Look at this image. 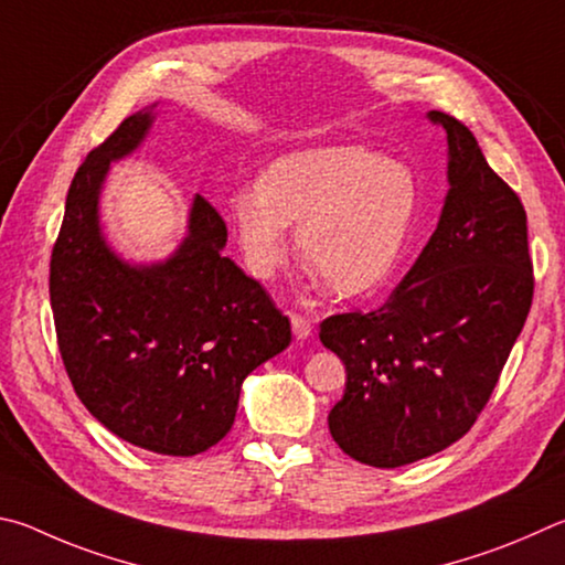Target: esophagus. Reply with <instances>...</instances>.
Returning a JSON list of instances; mask_svg holds the SVG:
<instances>
[{
	"label": "esophagus",
	"mask_w": 565,
	"mask_h": 565,
	"mask_svg": "<svg viewBox=\"0 0 565 565\" xmlns=\"http://www.w3.org/2000/svg\"><path fill=\"white\" fill-rule=\"evenodd\" d=\"M290 324H292V334L298 340H308L312 334V322L308 318H302V315H290Z\"/></svg>",
	"instance_id": "obj_1"
}]
</instances>
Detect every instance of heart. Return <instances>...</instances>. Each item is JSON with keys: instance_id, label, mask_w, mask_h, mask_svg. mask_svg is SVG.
I'll list each match as a JSON object with an SVG mask.
<instances>
[{"instance_id": "heart-1", "label": "heart", "mask_w": 565, "mask_h": 565, "mask_svg": "<svg viewBox=\"0 0 565 565\" xmlns=\"http://www.w3.org/2000/svg\"><path fill=\"white\" fill-rule=\"evenodd\" d=\"M417 193V175L404 161L364 146H322L277 158L260 183L237 188L227 211L257 280H270L288 260L295 223L312 273L338 298H360L397 267Z\"/></svg>"}]
</instances>
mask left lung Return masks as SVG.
I'll list each match as a JSON object with an SVG mask.
<instances>
[{
  "mask_svg": "<svg viewBox=\"0 0 565 565\" xmlns=\"http://www.w3.org/2000/svg\"><path fill=\"white\" fill-rule=\"evenodd\" d=\"M437 231L380 310L320 324L348 370L328 424L354 461L397 469L451 447L487 407L533 300L526 211L449 114Z\"/></svg>",
  "mask_w": 565,
  "mask_h": 565,
  "instance_id": "left-lung-1",
  "label": "left lung"
}]
</instances>
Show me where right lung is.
Wrapping results in <instances>:
<instances>
[{
	"mask_svg": "<svg viewBox=\"0 0 565 565\" xmlns=\"http://www.w3.org/2000/svg\"><path fill=\"white\" fill-rule=\"evenodd\" d=\"M153 106L128 116L68 185L52 250L58 352L84 407L134 447L193 457L231 431L241 384L288 348L290 320L223 255L227 227L203 195L163 263L134 265L106 243L98 195L108 166L143 143Z\"/></svg>",
	"mask_w": 565,
	"mask_h": 565,
	"instance_id": "1",
	"label": "right lung"
}]
</instances>
